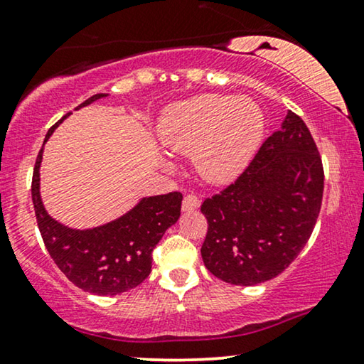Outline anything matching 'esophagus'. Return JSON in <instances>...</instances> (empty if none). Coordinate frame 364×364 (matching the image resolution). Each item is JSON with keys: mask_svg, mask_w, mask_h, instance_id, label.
Wrapping results in <instances>:
<instances>
[{"mask_svg": "<svg viewBox=\"0 0 364 364\" xmlns=\"http://www.w3.org/2000/svg\"><path fill=\"white\" fill-rule=\"evenodd\" d=\"M198 207H200V200H198L197 196H193V193H188V196L183 197V200H182V210L183 212L197 210Z\"/></svg>", "mask_w": 364, "mask_h": 364, "instance_id": "obj_1", "label": "esophagus"}]
</instances>
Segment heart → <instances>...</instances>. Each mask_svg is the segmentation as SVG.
<instances>
[{
    "mask_svg": "<svg viewBox=\"0 0 364 364\" xmlns=\"http://www.w3.org/2000/svg\"><path fill=\"white\" fill-rule=\"evenodd\" d=\"M263 129V112L252 99L202 94L168 109L159 136L171 151L196 152V167L205 181L228 182L250 164Z\"/></svg>",
    "mask_w": 364,
    "mask_h": 364,
    "instance_id": "1",
    "label": "heart"
}]
</instances>
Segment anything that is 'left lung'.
<instances>
[{"label":"left lung","instance_id":"obj_1","mask_svg":"<svg viewBox=\"0 0 364 364\" xmlns=\"http://www.w3.org/2000/svg\"><path fill=\"white\" fill-rule=\"evenodd\" d=\"M323 181L316 144L301 117L288 111L240 177L203 200L208 230L200 253L207 270L243 287L280 275L315 228Z\"/></svg>","mask_w":364,"mask_h":364}]
</instances>
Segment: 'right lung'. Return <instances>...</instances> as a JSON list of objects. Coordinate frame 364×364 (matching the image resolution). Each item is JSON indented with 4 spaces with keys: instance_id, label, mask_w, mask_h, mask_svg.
<instances>
[{
    "instance_id": "add662e5",
    "label": "right lung",
    "mask_w": 364,
    "mask_h": 364,
    "mask_svg": "<svg viewBox=\"0 0 364 364\" xmlns=\"http://www.w3.org/2000/svg\"><path fill=\"white\" fill-rule=\"evenodd\" d=\"M106 96L94 94L76 109ZM69 114L49 129L44 142ZM41 161L43 147L34 164L33 205L44 245L59 270L74 285L92 295L112 296L141 285L151 273L154 248L167 228L181 217L182 193L144 197L132 210L106 225L76 230L54 220L44 208L39 196Z\"/></svg>"
}]
</instances>
